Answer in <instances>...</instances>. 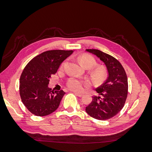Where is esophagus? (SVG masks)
I'll return each instance as SVG.
<instances>
[{
  "label": "esophagus",
  "mask_w": 152,
  "mask_h": 152,
  "mask_svg": "<svg viewBox=\"0 0 152 152\" xmlns=\"http://www.w3.org/2000/svg\"><path fill=\"white\" fill-rule=\"evenodd\" d=\"M74 93H75V95H77V96H79V97H82V96H83V94H82L78 93H77V92H74Z\"/></svg>",
  "instance_id": "1"
}]
</instances>
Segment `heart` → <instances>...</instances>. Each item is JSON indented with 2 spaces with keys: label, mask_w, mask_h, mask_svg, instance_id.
<instances>
[{
  "label": "heart",
  "mask_w": 152,
  "mask_h": 152,
  "mask_svg": "<svg viewBox=\"0 0 152 152\" xmlns=\"http://www.w3.org/2000/svg\"><path fill=\"white\" fill-rule=\"evenodd\" d=\"M78 61L80 65L86 68L90 69L96 65V60L89 54H84L81 55L78 58ZM91 75L93 79L98 82H103L108 77V71L105 66L99 65L96 66L91 72ZM88 84L87 81L78 79L75 77H71L67 82L68 87L72 91H80L85 86Z\"/></svg>",
  "instance_id": "1"
}]
</instances>
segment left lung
Returning <instances> with one entry per match:
<instances>
[{
  "label": "left lung",
  "mask_w": 152,
  "mask_h": 152,
  "mask_svg": "<svg viewBox=\"0 0 152 152\" xmlns=\"http://www.w3.org/2000/svg\"><path fill=\"white\" fill-rule=\"evenodd\" d=\"M86 50L99 58L108 71L107 79L96 89L99 95L93 96L86 111L98 120H107L116 115L125 104L128 91L127 75L121 63L113 56L98 49Z\"/></svg>",
  "instance_id": "8db88e82"
}]
</instances>
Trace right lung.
I'll use <instances>...</instances> for the list:
<instances>
[{"label":"right lung","mask_w":152,"mask_h":152,"mask_svg":"<svg viewBox=\"0 0 152 152\" xmlns=\"http://www.w3.org/2000/svg\"><path fill=\"white\" fill-rule=\"evenodd\" d=\"M73 50H51L35 56L24 68L20 80L23 103L37 116H45L56 110L65 94L63 90L50 91L49 79Z\"/></svg>","instance_id":"add662e5"}]
</instances>
